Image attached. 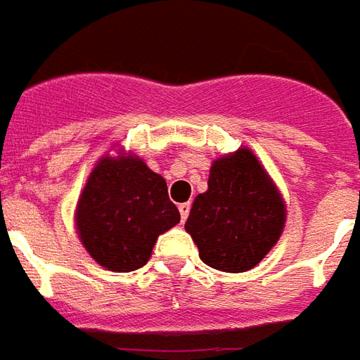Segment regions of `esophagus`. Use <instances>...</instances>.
<instances>
[{
    "label": "esophagus",
    "instance_id": "esophagus-1",
    "mask_svg": "<svg viewBox=\"0 0 360 360\" xmlns=\"http://www.w3.org/2000/svg\"><path fill=\"white\" fill-rule=\"evenodd\" d=\"M178 210H180V219H182V221H186L188 214H190V204H188V202H184V204H180V206H178Z\"/></svg>",
    "mask_w": 360,
    "mask_h": 360
}]
</instances>
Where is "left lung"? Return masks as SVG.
<instances>
[{
    "instance_id": "8db88e82",
    "label": "left lung",
    "mask_w": 360,
    "mask_h": 360,
    "mask_svg": "<svg viewBox=\"0 0 360 360\" xmlns=\"http://www.w3.org/2000/svg\"><path fill=\"white\" fill-rule=\"evenodd\" d=\"M285 226V202L257 156L240 148L214 160L208 190L198 194L186 231L200 259L228 274L248 271L264 259Z\"/></svg>"
}]
</instances>
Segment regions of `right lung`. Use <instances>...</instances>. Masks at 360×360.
Masks as SVG:
<instances>
[{
    "label": "right lung",
    "instance_id": "obj_1",
    "mask_svg": "<svg viewBox=\"0 0 360 360\" xmlns=\"http://www.w3.org/2000/svg\"><path fill=\"white\" fill-rule=\"evenodd\" d=\"M180 212L162 176L139 156H103L79 196L75 224L84 250L108 271H134L150 259L158 236Z\"/></svg>",
    "mask_w": 360,
    "mask_h": 360
}]
</instances>
